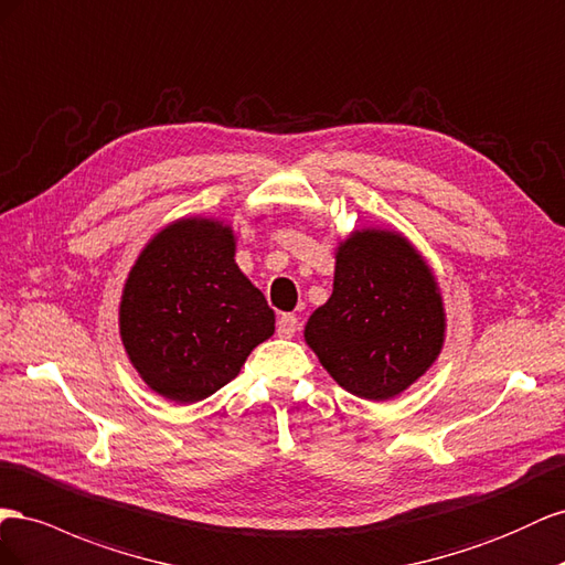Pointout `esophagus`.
<instances>
[{
	"mask_svg": "<svg viewBox=\"0 0 565 565\" xmlns=\"http://www.w3.org/2000/svg\"><path fill=\"white\" fill-rule=\"evenodd\" d=\"M298 331V317L296 315H281L277 319V333L279 338H291Z\"/></svg>",
	"mask_w": 565,
	"mask_h": 565,
	"instance_id": "1",
	"label": "esophagus"
}]
</instances>
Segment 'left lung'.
I'll return each instance as SVG.
<instances>
[{"label": "left lung", "instance_id": "8db88e82", "mask_svg": "<svg viewBox=\"0 0 565 565\" xmlns=\"http://www.w3.org/2000/svg\"><path fill=\"white\" fill-rule=\"evenodd\" d=\"M445 329L438 281L409 238L358 230L335 248L333 294L305 324V343L341 388L383 402L428 372Z\"/></svg>", "mask_w": 565, "mask_h": 565}]
</instances>
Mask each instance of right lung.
<instances>
[{"instance_id":"add662e5","label":"right lung","mask_w":565,"mask_h":565,"mask_svg":"<svg viewBox=\"0 0 565 565\" xmlns=\"http://www.w3.org/2000/svg\"><path fill=\"white\" fill-rule=\"evenodd\" d=\"M234 253L230 224L182 217L127 274L118 312L125 352L143 383L177 405L217 393L274 333V310Z\"/></svg>"}]
</instances>
